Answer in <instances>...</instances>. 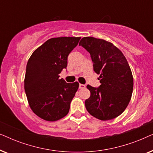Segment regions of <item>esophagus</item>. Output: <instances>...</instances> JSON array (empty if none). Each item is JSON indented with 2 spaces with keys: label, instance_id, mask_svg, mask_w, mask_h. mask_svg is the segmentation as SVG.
Returning a JSON list of instances; mask_svg holds the SVG:
<instances>
[{
  "label": "esophagus",
  "instance_id": "34e87169",
  "mask_svg": "<svg viewBox=\"0 0 153 153\" xmlns=\"http://www.w3.org/2000/svg\"><path fill=\"white\" fill-rule=\"evenodd\" d=\"M85 88V85H83V84H79V88L80 89H83V88Z\"/></svg>",
  "mask_w": 153,
  "mask_h": 153
}]
</instances>
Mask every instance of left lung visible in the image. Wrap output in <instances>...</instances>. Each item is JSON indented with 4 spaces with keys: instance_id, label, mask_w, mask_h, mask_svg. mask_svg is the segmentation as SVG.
<instances>
[{
    "instance_id": "8db88e82",
    "label": "left lung",
    "mask_w": 153,
    "mask_h": 153,
    "mask_svg": "<svg viewBox=\"0 0 153 153\" xmlns=\"http://www.w3.org/2000/svg\"><path fill=\"white\" fill-rule=\"evenodd\" d=\"M79 46L91 54L101 83L98 88L87 85L91 96L85 101V108L101 120L116 118L127 108L133 91L132 73L127 59L116 46L102 39L83 37Z\"/></svg>"
}]
</instances>
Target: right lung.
I'll return each instance as SVG.
<instances>
[{"instance_id":"obj_1","label":"right lung","mask_w":153,"mask_h":153,"mask_svg":"<svg viewBox=\"0 0 153 153\" xmlns=\"http://www.w3.org/2000/svg\"><path fill=\"white\" fill-rule=\"evenodd\" d=\"M81 37H54L37 48L26 65L24 89L29 106L39 118L60 120L70 111L79 83H68L59 74L68 65V57Z\"/></svg>"}]
</instances>
